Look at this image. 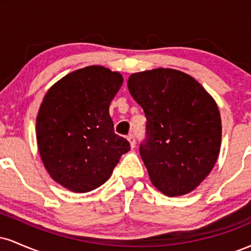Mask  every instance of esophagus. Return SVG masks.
I'll use <instances>...</instances> for the list:
<instances>
[{
	"label": "esophagus",
	"instance_id": "34e87169",
	"mask_svg": "<svg viewBox=\"0 0 251 251\" xmlns=\"http://www.w3.org/2000/svg\"><path fill=\"white\" fill-rule=\"evenodd\" d=\"M127 139H128L129 144H131V148L133 149L134 146H135V137H134V134H128L127 135Z\"/></svg>",
	"mask_w": 251,
	"mask_h": 251
}]
</instances>
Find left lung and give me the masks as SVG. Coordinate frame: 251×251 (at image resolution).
I'll return each mask as SVG.
<instances>
[{
  "label": "left lung",
  "mask_w": 251,
  "mask_h": 251,
  "mask_svg": "<svg viewBox=\"0 0 251 251\" xmlns=\"http://www.w3.org/2000/svg\"><path fill=\"white\" fill-rule=\"evenodd\" d=\"M127 87L146 117L139 151L152 184L169 197L189 194L220 154L217 103L194 77L171 68L132 74Z\"/></svg>",
  "instance_id": "obj_1"
}]
</instances>
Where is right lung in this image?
Listing matches in <instances>:
<instances>
[{"label":"right lung","instance_id":"obj_1","mask_svg":"<svg viewBox=\"0 0 251 251\" xmlns=\"http://www.w3.org/2000/svg\"><path fill=\"white\" fill-rule=\"evenodd\" d=\"M123 76L102 66L72 72L47 92L36 118L39 152L50 177L88 192L111 177L129 143L114 133L109 103Z\"/></svg>","mask_w":251,"mask_h":251}]
</instances>
